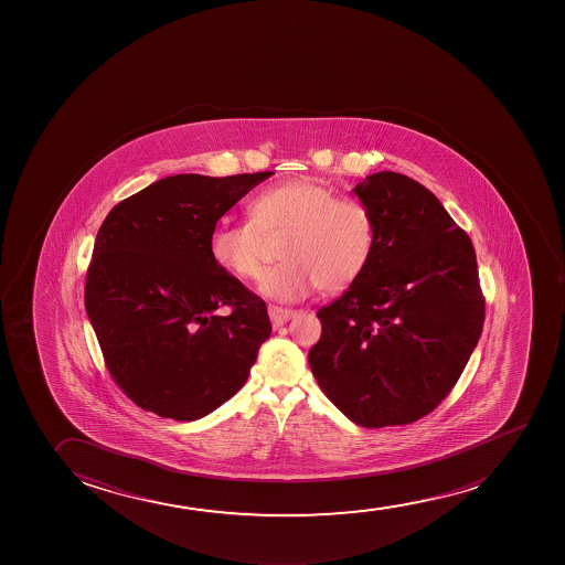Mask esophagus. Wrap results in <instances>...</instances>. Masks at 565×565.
<instances>
[{"label":"esophagus","mask_w":565,"mask_h":565,"mask_svg":"<svg viewBox=\"0 0 565 565\" xmlns=\"http://www.w3.org/2000/svg\"><path fill=\"white\" fill-rule=\"evenodd\" d=\"M296 316L294 309L279 308V306H269V317H271L273 327H280L286 321H290Z\"/></svg>","instance_id":"34e87169"}]
</instances>
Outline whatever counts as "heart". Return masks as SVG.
I'll return each mask as SVG.
<instances>
[{
    "mask_svg": "<svg viewBox=\"0 0 565 565\" xmlns=\"http://www.w3.org/2000/svg\"><path fill=\"white\" fill-rule=\"evenodd\" d=\"M252 218L221 223L210 236L211 259L238 279H259L264 271V234L286 233L282 264L265 273L262 292L279 301H298L317 286L344 290L362 277L373 257V213L354 198H337L308 179L280 182L249 203Z\"/></svg>",
    "mask_w": 565,
    "mask_h": 565,
    "instance_id": "1",
    "label": "heart"
}]
</instances>
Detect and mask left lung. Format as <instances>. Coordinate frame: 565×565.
<instances>
[{
	"label": "left lung",
	"mask_w": 565,
	"mask_h": 565,
	"mask_svg": "<svg viewBox=\"0 0 565 565\" xmlns=\"http://www.w3.org/2000/svg\"><path fill=\"white\" fill-rule=\"evenodd\" d=\"M376 226L373 257L319 309L309 367L324 396L367 429L430 414L458 383L484 321L477 257L438 198L406 174L355 184Z\"/></svg>",
	"instance_id": "8db88e82"
}]
</instances>
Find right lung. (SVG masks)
Wrapping results in <instances>:
<instances>
[{"label":"right lung","instance_id":"add662e5","mask_svg":"<svg viewBox=\"0 0 565 565\" xmlns=\"http://www.w3.org/2000/svg\"><path fill=\"white\" fill-rule=\"evenodd\" d=\"M271 174H173L107 213L84 306L109 373L136 406L194 422L246 383L271 321L265 301L211 259L210 236Z\"/></svg>","mask_w":565,"mask_h":565}]
</instances>
